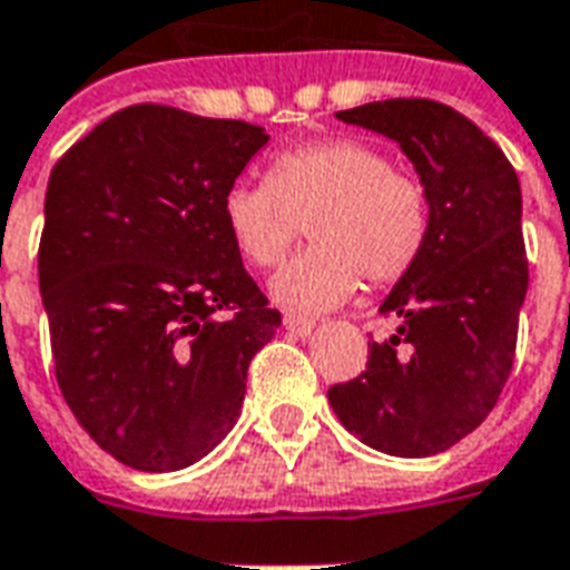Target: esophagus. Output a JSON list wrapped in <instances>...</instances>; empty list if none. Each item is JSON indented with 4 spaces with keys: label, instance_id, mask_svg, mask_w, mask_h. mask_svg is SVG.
I'll list each match as a JSON object with an SVG mask.
<instances>
[{
    "label": "esophagus",
    "instance_id": "obj_1",
    "mask_svg": "<svg viewBox=\"0 0 570 570\" xmlns=\"http://www.w3.org/2000/svg\"><path fill=\"white\" fill-rule=\"evenodd\" d=\"M284 326L289 330V333L311 335V330L317 326V321H314V317H302V314H286Z\"/></svg>",
    "mask_w": 570,
    "mask_h": 570
}]
</instances>
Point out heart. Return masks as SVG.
<instances>
[{
    "mask_svg": "<svg viewBox=\"0 0 570 570\" xmlns=\"http://www.w3.org/2000/svg\"><path fill=\"white\" fill-rule=\"evenodd\" d=\"M223 223L253 268H274L302 225L311 249L274 277L286 308H335L360 281L382 289L403 281L428 247L430 195L415 174L357 137L314 140L274 155L265 183L225 191Z\"/></svg>",
    "mask_w": 570,
    "mask_h": 570,
    "instance_id": "heart-1",
    "label": "heart"
}]
</instances>
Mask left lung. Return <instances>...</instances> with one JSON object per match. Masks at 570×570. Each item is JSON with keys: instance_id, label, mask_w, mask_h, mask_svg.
Segmentation results:
<instances>
[{"instance_id": "left-lung-1", "label": "left lung", "mask_w": 570, "mask_h": 570, "mask_svg": "<svg viewBox=\"0 0 570 570\" xmlns=\"http://www.w3.org/2000/svg\"><path fill=\"white\" fill-rule=\"evenodd\" d=\"M338 118L400 142L430 195V237L379 308L396 333L372 342L357 379L330 387V406L372 449L428 458L489 419L513 370L528 289L519 176L498 142L436 100L396 97Z\"/></svg>"}]
</instances>
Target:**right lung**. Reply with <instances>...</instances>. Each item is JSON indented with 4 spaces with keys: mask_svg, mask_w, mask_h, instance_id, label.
<instances>
[{
    "mask_svg": "<svg viewBox=\"0 0 570 570\" xmlns=\"http://www.w3.org/2000/svg\"><path fill=\"white\" fill-rule=\"evenodd\" d=\"M259 125L137 104L55 164L39 289L60 394L121 464L170 473L235 428L281 311L249 277L223 198Z\"/></svg>",
    "mask_w": 570,
    "mask_h": 570,
    "instance_id": "right-lung-1",
    "label": "right lung"
}]
</instances>
